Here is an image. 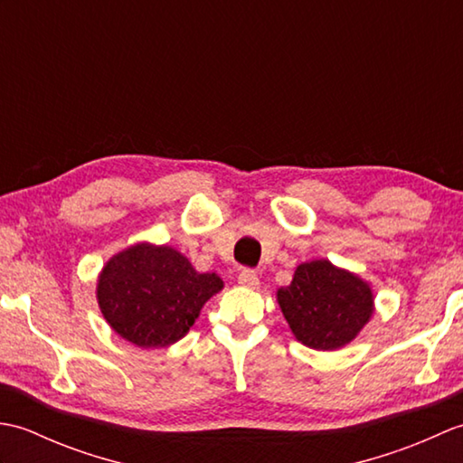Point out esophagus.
<instances>
[{
	"label": "esophagus",
	"instance_id": "esophagus-1",
	"mask_svg": "<svg viewBox=\"0 0 463 463\" xmlns=\"http://www.w3.org/2000/svg\"><path fill=\"white\" fill-rule=\"evenodd\" d=\"M239 284H242V287H247V288H259V284H260L259 274L250 269H244L239 274Z\"/></svg>",
	"mask_w": 463,
	"mask_h": 463
}]
</instances>
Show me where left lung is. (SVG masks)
Wrapping results in <instances>:
<instances>
[{
    "instance_id": "left-lung-1",
    "label": "left lung",
    "mask_w": 463,
    "mask_h": 463,
    "mask_svg": "<svg viewBox=\"0 0 463 463\" xmlns=\"http://www.w3.org/2000/svg\"><path fill=\"white\" fill-rule=\"evenodd\" d=\"M277 300L294 338L322 352L346 346L373 314L370 284L324 259L298 264Z\"/></svg>"
}]
</instances>
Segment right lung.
I'll use <instances>...</instances> for the list:
<instances>
[{"label": "right lung", "instance_id": "add662e5", "mask_svg": "<svg viewBox=\"0 0 463 463\" xmlns=\"http://www.w3.org/2000/svg\"><path fill=\"white\" fill-rule=\"evenodd\" d=\"M224 287L214 272H196L166 244L137 242L113 254L97 279V302L107 324L139 348L179 342L204 302Z\"/></svg>", "mask_w": 463, "mask_h": 463}]
</instances>
